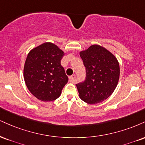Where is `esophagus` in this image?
<instances>
[{"mask_svg": "<svg viewBox=\"0 0 145 145\" xmlns=\"http://www.w3.org/2000/svg\"><path fill=\"white\" fill-rule=\"evenodd\" d=\"M75 78H76V75L73 74L72 76H69V81H70V82H74V80H75Z\"/></svg>", "mask_w": 145, "mask_h": 145, "instance_id": "esophagus-1", "label": "esophagus"}]
</instances>
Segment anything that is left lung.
<instances>
[{
  "instance_id": "8db88e82",
  "label": "left lung",
  "mask_w": 145,
  "mask_h": 145,
  "mask_svg": "<svg viewBox=\"0 0 145 145\" xmlns=\"http://www.w3.org/2000/svg\"><path fill=\"white\" fill-rule=\"evenodd\" d=\"M86 79L76 84L80 98L88 104L102 102L113 93L120 78V65L112 53L95 44L81 51Z\"/></svg>"
}]
</instances>
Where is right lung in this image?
Listing matches in <instances>:
<instances>
[{"mask_svg":"<svg viewBox=\"0 0 145 145\" xmlns=\"http://www.w3.org/2000/svg\"><path fill=\"white\" fill-rule=\"evenodd\" d=\"M64 53L57 45L45 42L29 51L24 69V77L29 92L42 101L59 98L68 82L61 60Z\"/></svg>","mask_w":145,"mask_h":145,"instance_id":"add662e5","label":"right lung"}]
</instances>
